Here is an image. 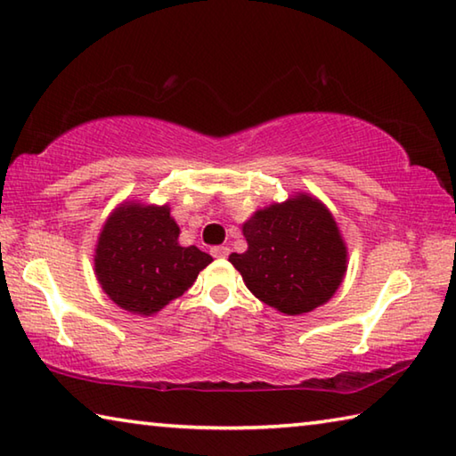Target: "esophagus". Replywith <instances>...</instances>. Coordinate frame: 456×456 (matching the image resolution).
Instances as JSON below:
<instances>
[{"instance_id":"34e87169","label":"esophagus","mask_w":456,"mask_h":456,"mask_svg":"<svg viewBox=\"0 0 456 456\" xmlns=\"http://www.w3.org/2000/svg\"><path fill=\"white\" fill-rule=\"evenodd\" d=\"M211 256L217 257V259H225L229 256V247L225 245H219V247H213L211 249Z\"/></svg>"}]
</instances>
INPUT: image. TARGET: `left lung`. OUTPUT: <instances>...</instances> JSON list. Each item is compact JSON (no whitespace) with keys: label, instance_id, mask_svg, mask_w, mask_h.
Listing matches in <instances>:
<instances>
[{"label":"left lung","instance_id":"1","mask_svg":"<svg viewBox=\"0 0 456 456\" xmlns=\"http://www.w3.org/2000/svg\"><path fill=\"white\" fill-rule=\"evenodd\" d=\"M245 253L229 261L261 302L288 315L307 314L334 296L348 249L328 207L297 192L243 223Z\"/></svg>","mask_w":456,"mask_h":456}]
</instances>
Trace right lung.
Returning a JSON list of instances; mask_svg holds the SVG:
<instances>
[{
    "label": "right lung",
    "instance_id": "right-lung-1",
    "mask_svg": "<svg viewBox=\"0 0 456 456\" xmlns=\"http://www.w3.org/2000/svg\"><path fill=\"white\" fill-rule=\"evenodd\" d=\"M181 229L168 205L122 203L100 231L94 272L122 310L154 315L195 283L211 264L209 253L179 243Z\"/></svg>",
    "mask_w": 456,
    "mask_h": 456
}]
</instances>
